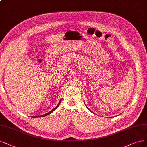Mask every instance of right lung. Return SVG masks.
I'll use <instances>...</instances> for the list:
<instances>
[{
	"mask_svg": "<svg viewBox=\"0 0 147 147\" xmlns=\"http://www.w3.org/2000/svg\"><path fill=\"white\" fill-rule=\"evenodd\" d=\"M61 100H60V102H59V104L55 107V108H53V109L52 110H51L50 111H49L48 113H46V114H45V115H42V116H34V117H43V116H47V115H50V113H51L53 111H54V110H55L56 109V108L58 107V106L59 105V104H60V103H61Z\"/></svg>",
	"mask_w": 147,
	"mask_h": 147,
	"instance_id": "obj_1",
	"label": "right lung"
}]
</instances>
